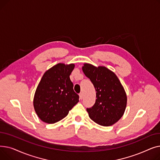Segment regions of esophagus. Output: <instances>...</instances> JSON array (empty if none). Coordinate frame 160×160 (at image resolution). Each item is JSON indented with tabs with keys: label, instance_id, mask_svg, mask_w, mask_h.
<instances>
[{
	"label": "esophagus",
	"instance_id": "esophagus-1",
	"mask_svg": "<svg viewBox=\"0 0 160 160\" xmlns=\"http://www.w3.org/2000/svg\"><path fill=\"white\" fill-rule=\"evenodd\" d=\"M79 97H80V99H82L83 98V94L82 93H80V94H79Z\"/></svg>",
	"mask_w": 160,
	"mask_h": 160
}]
</instances>
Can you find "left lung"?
Instances as JSON below:
<instances>
[{"label": "left lung", "instance_id": "obj_1", "mask_svg": "<svg viewBox=\"0 0 160 160\" xmlns=\"http://www.w3.org/2000/svg\"><path fill=\"white\" fill-rule=\"evenodd\" d=\"M82 71L95 88L96 101L87 109L89 117L103 127H110L122 117L127 104L125 90L116 74L104 66L85 63Z\"/></svg>", "mask_w": 160, "mask_h": 160}]
</instances>
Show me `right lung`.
<instances>
[{"label":"right lung","instance_id":"obj_1","mask_svg":"<svg viewBox=\"0 0 160 160\" xmlns=\"http://www.w3.org/2000/svg\"><path fill=\"white\" fill-rule=\"evenodd\" d=\"M74 66V63H59L42 77L33 104L37 115L44 122L53 124L60 121L79 102V96L74 91L69 77Z\"/></svg>","mask_w":160,"mask_h":160}]
</instances>
